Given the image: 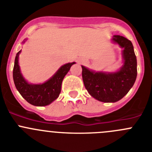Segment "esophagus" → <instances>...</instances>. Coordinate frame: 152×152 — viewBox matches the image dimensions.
I'll use <instances>...</instances> for the list:
<instances>
[{"label": "esophagus", "instance_id": "obj_1", "mask_svg": "<svg viewBox=\"0 0 152 152\" xmlns=\"http://www.w3.org/2000/svg\"><path fill=\"white\" fill-rule=\"evenodd\" d=\"M79 63H81V62H82V61H79Z\"/></svg>", "mask_w": 152, "mask_h": 152}]
</instances>
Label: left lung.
Returning <instances> with one entry per match:
<instances>
[{"mask_svg": "<svg viewBox=\"0 0 152 152\" xmlns=\"http://www.w3.org/2000/svg\"><path fill=\"white\" fill-rule=\"evenodd\" d=\"M112 41L123 49V65L118 70L94 71L82 66L86 90L91 97L103 103H115L123 98L133 87L137 76V57L131 41L120 35H114Z\"/></svg>", "mask_w": 152, "mask_h": 152, "instance_id": "left-lung-1", "label": "left lung"}]
</instances>
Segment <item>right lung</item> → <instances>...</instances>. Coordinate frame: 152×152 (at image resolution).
<instances>
[{
	"label": "right lung",
	"instance_id": "1",
	"mask_svg": "<svg viewBox=\"0 0 152 152\" xmlns=\"http://www.w3.org/2000/svg\"><path fill=\"white\" fill-rule=\"evenodd\" d=\"M25 39L23 43L25 42ZM21 50L16 54L13 67V81L18 91L24 99L31 105L36 106H45L52 103L58 97L61 90V84L64 78L69 72L71 66L76 62L67 63L62 65L56 73L40 84L29 83L22 76L18 64V57Z\"/></svg>",
	"mask_w": 152,
	"mask_h": 152
}]
</instances>
